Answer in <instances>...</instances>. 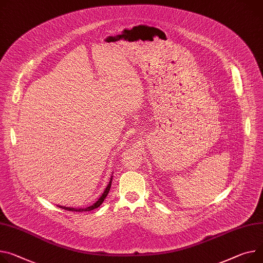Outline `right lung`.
Segmentation results:
<instances>
[{
	"label": "right lung",
	"mask_w": 263,
	"mask_h": 263,
	"mask_svg": "<svg viewBox=\"0 0 263 263\" xmlns=\"http://www.w3.org/2000/svg\"><path fill=\"white\" fill-rule=\"evenodd\" d=\"M111 181H112V177L110 178L109 182H108L106 189L104 190L103 194L100 196V198L95 202V203H93L92 205H89V206H87V208H85V209H74V208H67V206H61V205H59V208H61V209L66 210V211H70V212H88V211H92V210L99 208L101 204L103 203L104 199L106 198V196H107L108 193H109V190H110V186H111Z\"/></svg>",
	"instance_id": "add662e5"
}]
</instances>
